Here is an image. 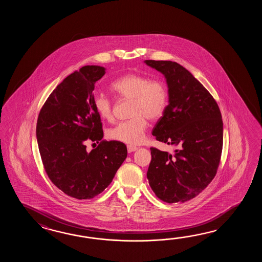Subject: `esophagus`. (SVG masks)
I'll use <instances>...</instances> for the list:
<instances>
[{
    "label": "esophagus",
    "instance_id": "obj_1",
    "mask_svg": "<svg viewBox=\"0 0 262 262\" xmlns=\"http://www.w3.org/2000/svg\"><path fill=\"white\" fill-rule=\"evenodd\" d=\"M137 150H138V147L133 146V145H127V150H128V152H133V151Z\"/></svg>",
    "mask_w": 262,
    "mask_h": 262
}]
</instances>
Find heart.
<instances>
[{
	"instance_id": "1",
	"label": "heart",
	"mask_w": 262,
	"mask_h": 262,
	"mask_svg": "<svg viewBox=\"0 0 262 262\" xmlns=\"http://www.w3.org/2000/svg\"><path fill=\"white\" fill-rule=\"evenodd\" d=\"M111 90L119 99H131L130 119L117 123L108 131V138L126 144H139L144 137L147 119L156 121L162 117L168 103V90L161 80L130 73L115 79ZM95 111L105 120L112 117V100L103 95L94 97Z\"/></svg>"
}]
</instances>
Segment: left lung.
I'll return each mask as SVG.
<instances>
[{
  "instance_id": "8db88e82",
  "label": "left lung",
  "mask_w": 262,
  "mask_h": 262,
  "mask_svg": "<svg viewBox=\"0 0 262 262\" xmlns=\"http://www.w3.org/2000/svg\"><path fill=\"white\" fill-rule=\"evenodd\" d=\"M144 62L165 76L168 88V105L152 135L177 147L172 154L150 148L147 178L161 201L185 202L205 189L217 171L223 147L221 112L206 88L181 64Z\"/></svg>"
}]
</instances>
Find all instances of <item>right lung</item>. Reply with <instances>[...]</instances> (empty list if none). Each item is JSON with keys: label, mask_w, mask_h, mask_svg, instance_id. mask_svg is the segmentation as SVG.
<instances>
[{"label": "right lung", "mask_w": 262, "mask_h": 262, "mask_svg": "<svg viewBox=\"0 0 262 262\" xmlns=\"http://www.w3.org/2000/svg\"><path fill=\"white\" fill-rule=\"evenodd\" d=\"M105 73V67L86 66L69 75L45 102L36 123L46 172L59 189L77 200H90L102 193L127 156L123 142L102 140L94 90ZM87 140L100 144L87 152Z\"/></svg>", "instance_id": "obj_1"}]
</instances>
